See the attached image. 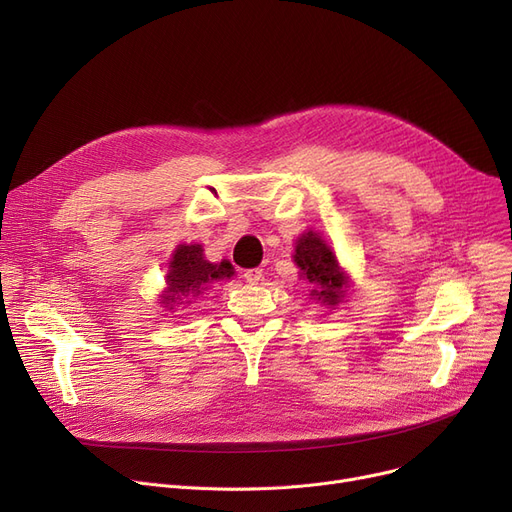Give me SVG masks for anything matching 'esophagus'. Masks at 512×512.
Instances as JSON below:
<instances>
[{"mask_svg": "<svg viewBox=\"0 0 512 512\" xmlns=\"http://www.w3.org/2000/svg\"><path fill=\"white\" fill-rule=\"evenodd\" d=\"M263 278V270H259V267H255V270H247L245 272V280L249 284H259V280Z\"/></svg>", "mask_w": 512, "mask_h": 512, "instance_id": "obj_1", "label": "esophagus"}]
</instances>
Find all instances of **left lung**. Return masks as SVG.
<instances>
[{
  "label": "left lung",
  "mask_w": 512,
  "mask_h": 512,
  "mask_svg": "<svg viewBox=\"0 0 512 512\" xmlns=\"http://www.w3.org/2000/svg\"><path fill=\"white\" fill-rule=\"evenodd\" d=\"M292 259L301 267L303 280L313 286V299L330 307L342 303L348 278L344 276L334 251L328 247L324 238L313 230L305 232L297 240V249H294Z\"/></svg>",
  "instance_id": "8db88e82"
}]
</instances>
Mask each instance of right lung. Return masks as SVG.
<instances>
[{
	"label": "right lung",
	"mask_w": 512,
	"mask_h": 512,
	"mask_svg": "<svg viewBox=\"0 0 512 512\" xmlns=\"http://www.w3.org/2000/svg\"><path fill=\"white\" fill-rule=\"evenodd\" d=\"M232 276L234 267L230 261L211 263L205 259L201 245H178L166 274L168 288L161 294V305L174 309V305L191 303L184 299L199 297L209 284L230 280Z\"/></svg>",
	"instance_id": "add662e5"
}]
</instances>
